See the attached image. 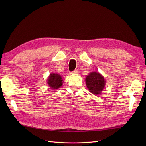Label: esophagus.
Instances as JSON below:
<instances>
[{"instance_id": "esophagus-1", "label": "esophagus", "mask_w": 146, "mask_h": 146, "mask_svg": "<svg viewBox=\"0 0 146 146\" xmlns=\"http://www.w3.org/2000/svg\"><path fill=\"white\" fill-rule=\"evenodd\" d=\"M77 73H78V72L76 70H74L73 72H70V74H77Z\"/></svg>"}]
</instances>
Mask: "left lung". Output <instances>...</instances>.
<instances>
[{"mask_svg": "<svg viewBox=\"0 0 146 146\" xmlns=\"http://www.w3.org/2000/svg\"><path fill=\"white\" fill-rule=\"evenodd\" d=\"M85 82L89 91L95 95L101 94L106 85L104 76L96 72L89 73L85 78Z\"/></svg>", "mask_w": 146, "mask_h": 146, "instance_id": "1", "label": "left lung"}]
</instances>
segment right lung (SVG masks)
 Masks as SVG:
<instances>
[{"label": "right lung", "mask_w": 146, "mask_h": 146, "mask_svg": "<svg viewBox=\"0 0 146 146\" xmlns=\"http://www.w3.org/2000/svg\"><path fill=\"white\" fill-rule=\"evenodd\" d=\"M47 83L51 89H56L62 86L63 80L59 74L52 73L47 78Z\"/></svg>", "instance_id": "right-lung-1"}]
</instances>
